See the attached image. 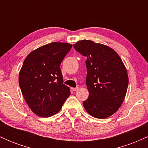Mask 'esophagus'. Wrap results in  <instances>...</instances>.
I'll return each mask as SVG.
<instances>
[{
	"label": "esophagus",
	"instance_id": "esophagus-1",
	"mask_svg": "<svg viewBox=\"0 0 148 148\" xmlns=\"http://www.w3.org/2000/svg\"><path fill=\"white\" fill-rule=\"evenodd\" d=\"M72 90L73 91H77L79 90V88L76 87V88H72Z\"/></svg>",
	"mask_w": 148,
	"mask_h": 148
}]
</instances>
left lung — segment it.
I'll use <instances>...</instances> for the list:
<instances>
[{"instance_id": "obj_1", "label": "left lung", "mask_w": 148, "mask_h": 148, "mask_svg": "<svg viewBox=\"0 0 148 148\" xmlns=\"http://www.w3.org/2000/svg\"><path fill=\"white\" fill-rule=\"evenodd\" d=\"M74 47L87 57L89 97L83 103L85 109L94 118H108L120 108L126 96L129 84L126 67L116 51L106 45L84 40Z\"/></svg>"}]
</instances>
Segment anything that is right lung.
<instances>
[{"label": "right lung", "instance_id": "obj_1", "mask_svg": "<svg viewBox=\"0 0 148 148\" xmlns=\"http://www.w3.org/2000/svg\"><path fill=\"white\" fill-rule=\"evenodd\" d=\"M72 47L64 42L47 44L30 52L23 61L18 84L27 104L37 115L56 114L70 95L60 65Z\"/></svg>", "mask_w": 148, "mask_h": 148}]
</instances>
